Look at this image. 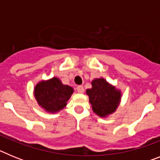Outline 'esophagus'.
I'll use <instances>...</instances> for the list:
<instances>
[{
  "label": "esophagus",
  "mask_w": 160,
  "mask_h": 160,
  "mask_svg": "<svg viewBox=\"0 0 160 160\" xmlns=\"http://www.w3.org/2000/svg\"><path fill=\"white\" fill-rule=\"evenodd\" d=\"M77 91L79 93V94H83L85 91L84 87H83L82 86H78V87H77Z\"/></svg>",
  "instance_id": "34e87169"
}]
</instances>
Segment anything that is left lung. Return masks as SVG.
<instances>
[{"label":"left lung","mask_w":160,"mask_h":160,"mask_svg":"<svg viewBox=\"0 0 160 160\" xmlns=\"http://www.w3.org/2000/svg\"><path fill=\"white\" fill-rule=\"evenodd\" d=\"M91 85L92 87L87 89L86 92L93 111L101 118L113 114L121 101V91L102 78L94 79Z\"/></svg>","instance_id":"8db88e82"}]
</instances>
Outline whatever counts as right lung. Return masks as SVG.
Returning <instances> with one entry per match:
<instances>
[{"mask_svg":"<svg viewBox=\"0 0 160 160\" xmlns=\"http://www.w3.org/2000/svg\"><path fill=\"white\" fill-rule=\"evenodd\" d=\"M73 93V87L62 84L56 77L39 82L33 90L38 105L49 113H57L65 108Z\"/></svg>","mask_w":160,"mask_h":160,"instance_id":"1","label":"right lung"}]
</instances>
